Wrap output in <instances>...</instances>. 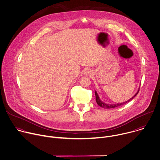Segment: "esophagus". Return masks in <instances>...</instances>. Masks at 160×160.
Here are the masks:
<instances>
[{"label":"esophagus","mask_w":160,"mask_h":160,"mask_svg":"<svg viewBox=\"0 0 160 160\" xmlns=\"http://www.w3.org/2000/svg\"><path fill=\"white\" fill-rule=\"evenodd\" d=\"M84 74L86 76H90V75H91L92 74V71L90 69H86L84 71Z\"/></svg>","instance_id":"1"}]
</instances>
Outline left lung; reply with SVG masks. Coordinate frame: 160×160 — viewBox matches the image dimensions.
Masks as SVG:
<instances>
[{
  "label": "left lung",
  "mask_w": 160,
  "mask_h": 160,
  "mask_svg": "<svg viewBox=\"0 0 160 160\" xmlns=\"http://www.w3.org/2000/svg\"><path fill=\"white\" fill-rule=\"evenodd\" d=\"M139 90H140V88H138V91H137V92L135 94V95L134 96H133L130 99H129L128 100H127V101H126V102H123V103H117V104H107V103H104V102H103L101 100H100V97H99V96H98V93H97V91H95V97H96V102H97V104L98 105V106H100V107H102V108H107V109H110V108H115V107H119V106H121V105H125V103H128V102H130V100H132L138 93V92H139Z\"/></svg>",
  "instance_id": "left-lung-1"
}]
</instances>
